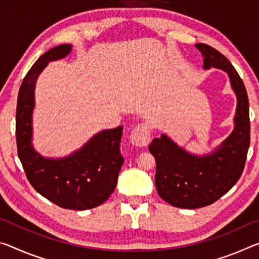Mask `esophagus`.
<instances>
[{"label":"esophagus","instance_id":"obj_1","mask_svg":"<svg viewBox=\"0 0 259 259\" xmlns=\"http://www.w3.org/2000/svg\"><path fill=\"white\" fill-rule=\"evenodd\" d=\"M151 141L150 128L146 123H139L135 126L130 134V142L133 145L138 147H144L149 144Z\"/></svg>","mask_w":259,"mask_h":259}]
</instances>
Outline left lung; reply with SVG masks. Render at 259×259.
I'll return each instance as SVG.
<instances>
[{
    "label": "left lung",
    "mask_w": 259,
    "mask_h": 259,
    "mask_svg": "<svg viewBox=\"0 0 259 259\" xmlns=\"http://www.w3.org/2000/svg\"><path fill=\"white\" fill-rule=\"evenodd\" d=\"M204 69L219 68L228 73L237 97L235 128L213 153L197 157L179 147L166 135L149 146L157 162L155 187L159 196L175 207L199 208L217 202L243 173L250 145L249 100L245 86L233 64L220 52L197 44Z\"/></svg>",
    "instance_id": "8db88e82"
}]
</instances>
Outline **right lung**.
<instances>
[{
  "instance_id": "right-lung-1",
  "label": "right lung",
  "mask_w": 259,
  "mask_h": 259,
  "mask_svg": "<svg viewBox=\"0 0 259 259\" xmlns=\"http://www.w3.org/2000/svg\"><path fill=\"white\" fill-rule=\"evenodd\" d=\"M71 45H60L41 55L20 85L16 110L18 157L28 182L57 206L89 210L105 203L113 194L124 159L120 152L123 126L101 131L79 151L63 159H48L31 145L34 88L49 61L62 59Z\"/></svg>"
}]
</instances>
